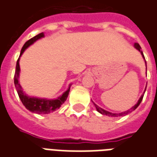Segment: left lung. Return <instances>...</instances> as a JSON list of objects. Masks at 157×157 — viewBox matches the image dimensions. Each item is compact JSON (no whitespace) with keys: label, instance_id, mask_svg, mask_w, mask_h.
<instances>
[{"label":"left lung","instance_id":"left-lung-1","mask_svg":"<svg viewBox=\"0 0 157 157\" xmlns=\"http://www.w3.org/2000/svg\"><path fill=\"white\" fill-rule=\"evenodd\" d=\"M134 47H135V48H137L139 51H140V52H141V54H142V56H143V58L144 59V56L143 54V52H141L140 51V49H141V47L140 46V44L139 43H135L134 44ZM145 63H146V61H145ZM145 90H146V87H145ZM145 92V91H144ZM143 97H144V95H142L141 97H140V98L139 99V101H138V103L136 104L134 106H132V108L130 109H128V110H127V111H125V112H121V113H119V114H113V113H110L109 112V111H107V110H105V109H103L102 108H100L99 106H98L95 103H94V106H95V108H96V109H97L99 113H101L102 115H106V116H109V117H117V116H125V115H128V113H130V112H132V111H133L134 109H136V108L139 106V105H140V103H141V101H142V99H143Z\"/></svg>","mask_w":157,"mask_h":157}]
</instances>
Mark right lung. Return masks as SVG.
Here are the masks:
<instances>
[{
  "label": "right lung",
  "mask_w": 157,
  "mask_h": 157,
  "mask_svg": "<svg viewBox=\"0 0 157 157\" xmlns=\"http://www.w3.org/2000/svg\"><path fill=\"white\" fill-rule=\"evenodd\" d=\"M44 36L43 33H40L39 35H37L36 36H34L31 39H29L28 41L25 42L24 47L22 48L21 52H20V56L22 53L25 52V50L28 48L29 46L34 43L35 41L38 39H40L41 37ZM19 58L17 61V64H16V71H15V74H14V85L17 89L18 97L20 98V100L23 103V105H25V108L27 109L30 110L31 112L36 113V114H48V113L53 112L56 109H59V107L63 105L67 99L68 95L70 93V87L69 89L64 92L62 96L59 97L57 99H44V98H31L27 96L26 94L23 93L22 87L18 82V75H19Z\"/></svg>",
  "instance_id": "obj_1"
}]
</instances>
